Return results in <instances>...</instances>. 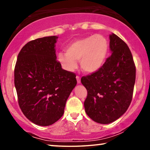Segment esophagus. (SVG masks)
I'll use <instances>...</instances> for the list:
<instances>
[{
    "instance_id": "obj_1",
    "label": "esophagus",
    "mask_w": 150,
    "mask_h": 150,
    "mask_svg": "<svg viewBox=\"0 0 150 150\" xmlns=\"http://www.w3.org/2000/svg\"><path fill=\"white\" fill-rule=\"evenodd\" d=\"M76 80H77V83L80 84L81 83V78H80V76H76Z\"/></svg>"
}]
</instances>
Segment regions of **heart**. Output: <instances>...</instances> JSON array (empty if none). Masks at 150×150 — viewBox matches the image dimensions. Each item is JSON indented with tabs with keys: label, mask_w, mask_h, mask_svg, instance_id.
I'll return each instance as SVG.
<instances>
[{
	"label": "heart",
	"mask_w": 150,
	"mask_h": 150,
	"mask_svg": "<svg viewBox=\"0 0 150 150\" xmlns=\"http://www.w3.org/2000/svg\"><path fill=\"white\" fill-rule=\"evenodd\" d=\"M108 49L109 44L105 37L94 35L73 41L67 46L66 52L59 53L57 59L66 71H74L78 67L77 61H80L82 70L92 74L103 66Z\"/></svg>",
	"instance_id": "heart-1"
}]
</instances>
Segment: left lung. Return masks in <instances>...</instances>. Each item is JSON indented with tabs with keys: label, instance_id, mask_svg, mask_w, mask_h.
<instances>
[{
	"label": "left lung",
	"instance_id": "left-lung-1",
	"mask_svg": "<svg viewBox=\"0 0 150 150\" xmlns=\"http://www.w3.org/2000/svg\"><path fill=\"white\" fill-rule=\"evenodd\" d=\"M112 54L98 71L81 78L87 91L85 112L94 122H113L125 113L132 99L136 67L130 49L115 34L109 36Z\"/></svg>",
	"mask_w": 150,
	"mask_h": 150
}]
</instances>
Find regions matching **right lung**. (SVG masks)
I'll list each match as a JSON object with an SVG mask.
<instances>
[{
	"mask_svg": "<svg viewBox=\"0 0 150 150\" xmlns=\"http://www.w3.org/2000/svg\"><path fill=\"white\" fill-rule=\"evenodd\" d=\"M58 37L32 40L20 51L14 69L18 104L26 117L39 126L57 122L77 81L74 73L62 69L57 60Z\"/></svg>",
	"mask_w": 150,
	"mask_h": 150,
	"instance_id": "right-lung-1",
	"label": "right lung"
}]
</instances>
